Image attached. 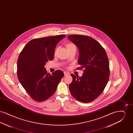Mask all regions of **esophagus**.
I'll return each mask as SVG.
<instances>
[{"label": "esophagus", "mask_w": 133, "mask_h": 133, "mask_svg": "<svg viewBox=\"0 0 133 133\" xmlns=\"http://www.w3.org/2000/svg\"><path fill=\"white\" fill-rule=\"evenodd\" d=\"M64 76H66V75H70L69 73L67 72H66V71H64Z\"/></svg>", "instance_id": "esophagus-1"}]
</instances>
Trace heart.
<instances>
[{
    "label": "heart",
    "mask_w": 133,
    "mask_h": 133,
    "mask_svg": "<svg viewBox=\"0 0 133 133\" xmlns=\"http://www.w3.org/2000/svg\"><path fill=\"white\" fill-rule=\"evenodd\" d=\"M72 48H76V46L72 43H70L69 44L67 45V49H70Z\"/></svg>",
    "instance_id": "b5f03b06"
}]
</instances>
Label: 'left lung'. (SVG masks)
Masks as SVG:
<instances>
[{"label":"left lung","instance_id":"1","mask_svg":"<svg viewBox=\"0 0 133 133\" xmlns=\"http://www.w3.org/2000/svg\"><path fill=\"white\" fill-rule=\"evenodd\" d=\"M68 38L76 45L79 52L78 63L84 68L81 77L71 74L70 84L72 96L83 103L96 99L104 90L110 76L107 55L98 41L88 36L71 35Z\"/></svg>","mask_w":133,"mask_h":133}]
</instances>
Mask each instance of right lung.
<instances>
[{
	"instance_id": "obj_1",
	"label": "right lung",
	"mask_w": 133,
	"mask_h": 133,
	"mask_svg": "<svg viewBox=\"0 0 133 133\" xmlns=\"http://www.w3.org/2000/svg\"><path fill=\"white\" fill-rule=\"evenodd\" d=\"M66 36L37 38L28 42L19 54L17 73L19 82L32 99L45 101L55 92L64 73L57 70L47 73L44 65L53 59L57 44Z\"/></svg>"
}]
</instances>
